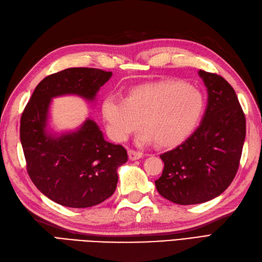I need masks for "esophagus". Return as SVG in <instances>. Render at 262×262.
Here are the masks:
<instances>
[{"mask_svg":"<svg viewBox=\"0 0 262 262\" xmlns=\"http://www.w3.org/2000/svg\"><path fill=\"white\" fill-rule=\"evenodd\" d=\"M127 155H129V159L131 161L139 160L140 158H142V153L139 151H135V150H129L127 151Z\"/></svg>","mask_w":262,"mask_h":262,"instance_id":"1","label":"esophagus"}]
</instances>
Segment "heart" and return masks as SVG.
<instances>
[{
  "label": "heart",
  "mask_w": 262,
  "mask_h": 262,
  "mask_svg": "<svg viewBox=\"0 0 262 262\" xmlns=\"http://www.w3.org/2000/svg\"><path fill=\"white\" fill-rule=\"evenodd\" d=\"M205 109L202 93L180 81L162 80L131 89L126 98L107 94L101 113L105 130L113 141L124 142L143 126L141 144L156 141L172 146L186 140L196 126Z\"/></svg>",
  "instance_id": "heart-1"
}]
</instances>
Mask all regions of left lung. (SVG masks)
Returning <instances> with one entry per match:
<instances>
[{
    "label": "left lung",
    "instance_id": "obj_1",
    "mask_svg": "<svg viewBox=\"0 0 262 262\" xmlns=\"http://www.w3.org/2000/svg\"><path fill=\"white\" fill-rule=\"evenodd\" d=\"M208 103L199 127L186 141L160 156L158 192L178 205L214 199L237 173L246 139V118L232 86L220 75L199 70Z\"/></svg>",
    "mask_w": 262,
    "mask_h": 262
}]
</instances>
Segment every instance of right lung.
Wrapping results in <instances>:
<instances>
[{"instance_id": "obj_1", "label": "right lung", "mask_w": 262, "mask_h": 262, "mask_svg": "<svg viewBox=\"0 0 262 262\" xmlns=\"http://www.w3.org/2000/svg\"><path fill=\"white\" fill-rule=\"evenodd\" d=\"M112 72L70 68L44 78L32 94L21 118L20 139L31 180L49 199L69 208L97 206L117 188L118 168L127 161L126 150L104 139L86 118L72 131L49 126L52 100L76 95L94 103Z\"/></svg>"}]
</instances>
